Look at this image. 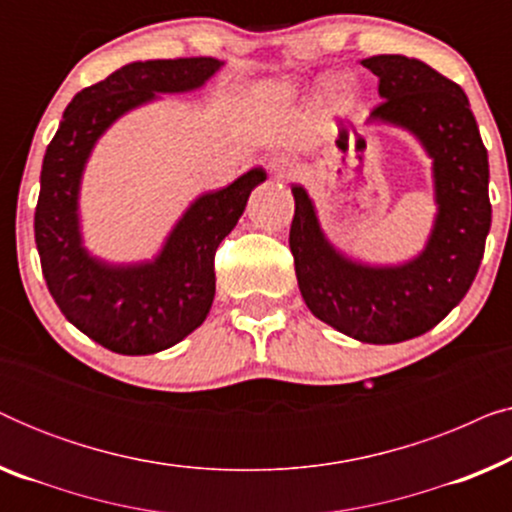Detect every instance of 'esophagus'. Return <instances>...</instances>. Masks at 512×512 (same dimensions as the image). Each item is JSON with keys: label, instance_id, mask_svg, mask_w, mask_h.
Returning a JSON list of instances; mask_svg holds the SVG:
<instances>
[{"label": "esophagus", "instance_id": "esophagus-1", "mask_svg": "<svg viewBox=\"0 0 512 512\" xmlns=\"http://www.w3.org/2000/svg\"><path fill=\"white\" fill-rule=\"evenodd\" d=\"M268 170L275 174L277 179H291L298 170V163L291 153H275V156L268 160Z\"/></svg>", "mask_w": 512, "mask_h": 512}]
</instances>
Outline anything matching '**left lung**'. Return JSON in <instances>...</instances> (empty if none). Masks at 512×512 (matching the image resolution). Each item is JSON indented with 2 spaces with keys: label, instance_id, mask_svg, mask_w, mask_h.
<instances>
[{
  "label": "left lung",
  "instance_id": "8db88e82",
  "mask_svg": "<svg viewBox=\"0 0 512 512\" xmlns=\"http://www.w3.org/2000/svg\"><path fill=\"white\" fill-rule=\"evenodd\" d=\"M384 100L370 118L417 135L433 158L438 219L415 261L370 268L340 256L321 233L305 188L293 186L289 247L300 293L314 317L361 342L391 345L431 331L478 275L492 226L489 163L468 97L457 83L405 55L361 60Z\"/></svg>",
  "mask_w": 512,
  "mask_h": 512
}]
</instances>
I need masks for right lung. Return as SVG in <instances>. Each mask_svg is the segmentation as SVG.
<instances>
[{
	"mask_svg": "<svg viewBox=\"0 0 512 512\" xmlns=\"http://www.w3.org/2000/svg\"><path fill=\"white\" fill-rule=\"evenodd\" d=\"M219 67L214 58L130 62L74 95L46 149L34 212L41 272L67 321L116 354L163 352L205 321L216 291V249L235 228L249 193L265 181V172L254 167L230 186L195 200L156 261L109 265L81 244L76 200L83 165L97 137L118 116L156 93L200 88Z\"/></svg>",
	"mask_w": 512,
	"mask_h": 512,
	"instance_id": "add662e5",
	"label": "right lung"
}]
</instances>
